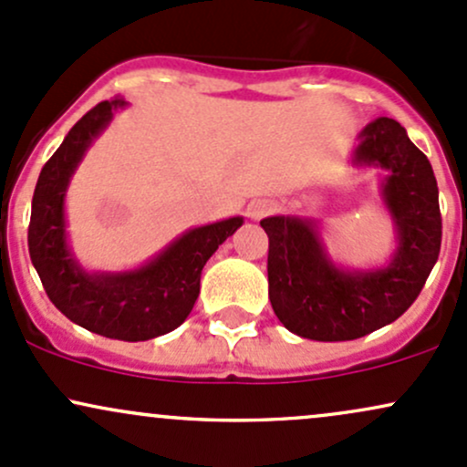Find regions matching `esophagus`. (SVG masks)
I'll return each instance as SVG.
<instances>
[{
  "label": "esophagus",
  "instance_id": "esophagus-1",
  "mask_svg": "<svg viewBox=\"0 0 467 467\" xmlns=\"http://www.w3.org/2000/svg\"><path fill=\"white\" fill-rule=\"evenodd\" d=\"M271 212V202L269 201H254L249 205V216L254 220H260L262 216Z\"/></svg>",
  "mask_w": 467,
  "mask_h": 467
}]
</instances>
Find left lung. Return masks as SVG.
<instances>
[{
	"label": "left lung",
	"instance_id": "1",
	"mask_svg": "<svg viewBox=\"0 0 467 467\" xmlns=\"http://www.w3.org/2000/svg\"><path fill=\"white\" fill-rule=\"evenodd\" d=\"M353 163L389 171L381 198L397 232L389 266L339 269L324 249L316 220H260L269 235L271 306L291 333L316 342L358 339L395 322L417 300L441 249L437 178L395 119L379 117L361 130Z\"/></svg>",
	"mask_w": 467,
	"mask_h": 467
}]
</instances>
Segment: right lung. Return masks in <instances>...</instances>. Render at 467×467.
<instances>
[{
    "instance_id": "right-lung-1",
    "label": "right lung",
    "mask_w": 467,
    "mask_h": 467,
    "mask_svg": "<svg viewBox=\"0 0 467 467\" xmlns=\"http://www.w3.org/2000/svg\"><path fill=\"white\" fill-rule=\"evenodd\" d=\"M125 106L119 97L94 106L44 165L33 196L28 251L50 302L70 322L109 339L145 342L185 322L201 293L202 266L243 218L190 229L134 271L88 274L67 247L66 190L92 140Z\"/></svg>"
}]
</instances>
